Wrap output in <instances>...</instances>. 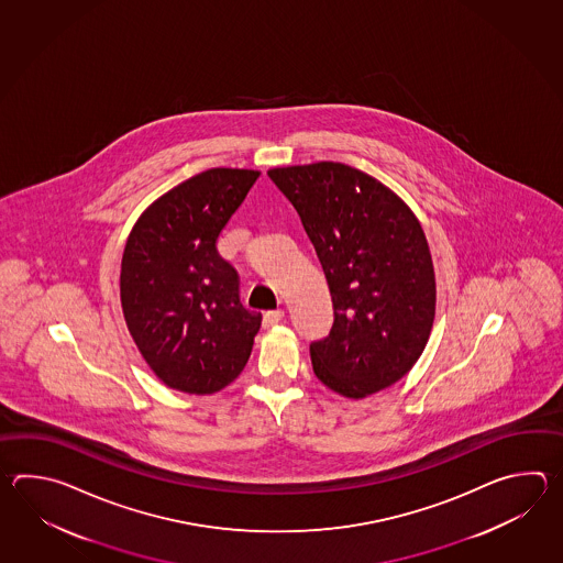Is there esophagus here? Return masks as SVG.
<instances>
[{"instance_id":"esophagus-1","label":"esophagus","mask_w":563,"mask_h":563,"mask_svg":"<svg viewBox=\"0 0 563 563\" xmlns=\"http://www.w3.org/2000/svg\"><path fill=\"white\" fill-rule=\"evenodd\" d=\"M284 320V310L267 311L264 316V328H274Z\"/></svg>"}]
</instances>
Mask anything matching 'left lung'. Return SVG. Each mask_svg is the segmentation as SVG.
<instances>
[{"label":"left lung","instance_id":"obj_1","mask_svg":"<svg viewBox=\"0 0 563 563\" xmlns=\"http://www.w3.org/2000/svg\"><path fill=\"white\" fill-rule=\"evenodd\" d=\"M334 303L330 335L310 346L318 380L362 400L398 383L429 342L437 282L420 221L393 189L344 163L276 167Z\"/></svg>","mask_w":563,"mask_h":563}]
</instances>
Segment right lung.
Listing matches in <instances>:
<instances>
[{
  "mask_svg": "<svg viewBox=\"0 0 563 563\" xmlns=\"http://www.w3.org/2000/svg\"><path fill=\"white\" fill-rule=\"evenodd\" d=\"M260 175L203 170L148 205L129 233L120 264L124 322L173 390L216 395L250 360L262 313L241 306L240 277L217 240Z\"/></svg>",
  "mask_w": 563,
  "mask_h": 563,
  "instance_id": "add662e5",
  "label": "right lung"
}]
</instances>
